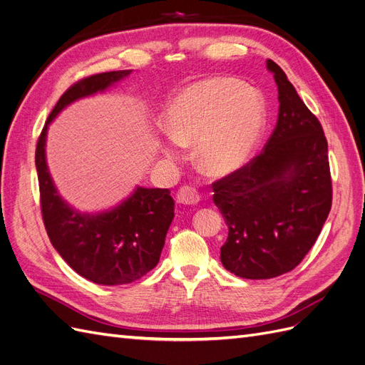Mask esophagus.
Here are the masks:
<instances>
[{"instance_id": "34e87169", "label": "esophagus", "mask_w": 365, "mask_h": 365, "mask_svg": "<svg viewBox=\"0 0 365 365\" xmlns=\"http://www.w3.org/2000/svg\"><path fill=\"white\" fill-rule=\"evenodd\" d=\"M176 201L182 205H195L200 202V193L190 185H182L181 189L176 193Z\"/></svg>"}]
</instances>
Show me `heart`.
Here are the masks:
<instances>
[{
    "mask_svg": "<svg viewBox=\"0 0 365 365\" xmlns=\"http://www.w3.org/2000/svg\"><path fill=\"white\" fill-rule=\"evenodd\" d=\"M170 137L182 146L196 143L197 160L222 176L242 168L256 150L267 125V103L254 86L233 77H210L176 96L165 113ZM175 158L173 145L163 148Z\"/></svg>",
    "mask_w": 365,
    "mask_h": 365,
    "instance_id": "1",
    "label": "heart"
}]
</instances>
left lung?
I'll return each instance as SVG.
<instances>
[{"instance_id": "obj_1", "label": "left lung", "mask_w": 365, "mask_h": 365, "mask_svg": "<svg viewBox=\"0 0 365 365\" xmlns=\"http://www.w3.org/2000/svg\"><path fill=\"white\" fill-rule=\"evenodd\" d=\"M279 118L267 146L244 168L213 182L228 227L224 268L262 280L292 271L315 244L332 207L327 140L277 63Z\"/></svg>"}]
</instances>
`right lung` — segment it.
<instances>
[{
	"mask_svg": "<svg viewBox=\"0 0 365 365\" xmlns=\"http://www.w3.org/2000/svg\"><path fill=\"white\" fill-rule=\"evenodd\" d=\"M130 71L94 74L70 86L48 115L35 157L42 219L51 245L77 274L106 286L135 282L157 267L175 216L170 190L137 187L134 193L111 210L81 213L62 200L53 182L46 158V140L48 125L65 106L103 93Z\"/></svg>",
	"mask_w": 365,
	"mask_h": 365,
	"instance_id": "add662e5",
	"label": "right lung"
}]
</instances>
